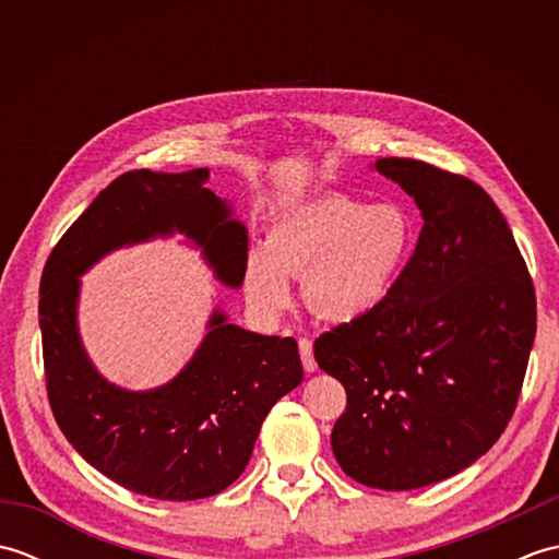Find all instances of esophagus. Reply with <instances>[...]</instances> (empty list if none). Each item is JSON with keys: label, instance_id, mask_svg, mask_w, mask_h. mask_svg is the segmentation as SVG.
Returning <instances> with one entry per match:
<instances>
[{"label": "esophagus", "instance_id": "esophagus-1", "mask_svg": "<svg viewBox=\"0 0 559 559\" xmlns=\"http://www.w3.org/2000/svg\"><path fill=\"white\" fill-rule=\"evenodd\" d=\"M298 346H300V358H302L305 372H314L317 370V360H314V353H312V341L310 338H300Z\"/></svg>", "mask_w": 559, "mask_h": 559}]
</instances>
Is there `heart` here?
<instances>
[{"mask_svg":"<svg viewBox=\"0 0 559 559\" xmlns=\"http://www.w3.org/2000/svg\"><path fill=\"white\" fill-rule=\"evenodd\" d=\"M415 245V228L399 204H370L346 194L307 199L278 213L264 252L245 259L247 305L276 319L290 305L288 278L300 276L305 307L331 324L372 314L394 293Z\"/></svg>","mask_w":559,"mask_h":559,"instance_id":"1","label":"heart"}]
</instances>
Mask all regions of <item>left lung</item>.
I'll return each instance as SVG.
<instances>
[{"label":"left lung","mask_w":559,"mask_h":559,"mask_svg":"<svg viewBox=\"0 0 559 559\" xmlns=\"http://www.w3.org/2000/svg\"><path fill=\"white\" fill-rule=\"evenodd\" d=\"M423 213L415 252L386 302L314 341L346 389L331 432L346 476L413 490L456 476L512 420L536 338V290L490 194L413 158H379Z\"/></svg>","instance_id":"8db88e82"}]
</instances>
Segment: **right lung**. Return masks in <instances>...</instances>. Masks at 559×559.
<instances>
[{
  "label": "right lung",
  "instance_id": "right-lung-1",
  "mask_svg": "<svg viewBox=\"0 0 559 559\" xmlns=\"http://www.w3.org/2000/svg\"><path fill=\"white\" fill-rule=\"evenodd\" d=\"M206 182V168L120 175L62 235L40 278L45 382L59 430L103 476L170 502L204 500L240 478L271 406L302 382L295 338L254 334L218 310L192 360L158 389L110 384L83 350L79 276L112 249L185 233L221 283L242 286L247 228Z\"/></svg>",
  "mask_w": 559,
  "mask_h": 559
}]
</instances>
